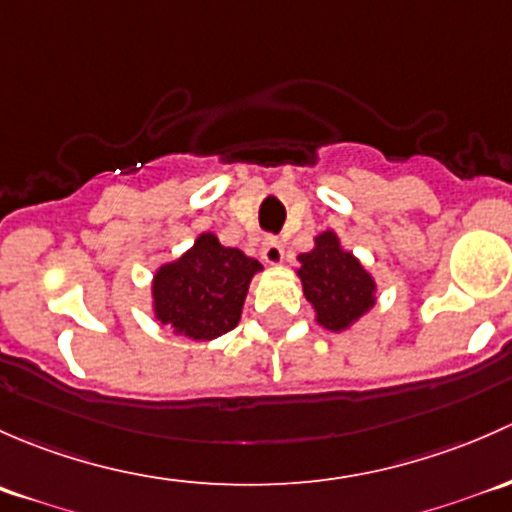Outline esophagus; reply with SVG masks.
I'll use <instances>...</instances> for the list:
<instances>
[{"label":"esophagus","instance_id":"obj_1","mask_svg":"<svg viewBox=\"0 0 512 512\" xmlns=\"http://www.w3.org/2000/svg\"><path fill=\"white\" fill-rule=\"evenodd\" d=\"M283 256H286V251H283V244L276 239V236H266L263 239V246H261V258L266 263H271V266H276V263L283 261Z\"/></svg>","mask_w":512,"mask_h":512}]
</instances>
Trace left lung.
Masks as SVG:
<instances>
[{
	"mask_svg": "<svg viewBox=\"0 0 512 512\" xmlns=\"http://www.w3.org/2000/svg\"><path fill=\"white\" fill-rule=\"evenodd\" d=\"M300 281L313 303L318 323L328 330H345L374 305V281L350 251L340 249L333 231L315 239V249L300 254Z\"/></svg>",
	"mask_w": 512,
	"mask_h": 512,
	"instance_id": "8db88e82",
	"label": "left lung"
}]
</instances>
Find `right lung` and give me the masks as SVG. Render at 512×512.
I'll return each instance as SVG.
<instances>
[{"label": "right lung", "mask_w": 512, "mask_h": 512, "mask_svg": "<svg viewBox=\"0 0 512 512\" xmlns=\"http://www.w3.org/2000/svg\"><path fill=\"white\" fill-rule=\"evenodd\" d=\"M256 271H261L256 258L226 249L214 234H202L179 261L157 271L152 283L157 320L192 340L229 333L239 323Z\"/></svg>", "instance_id": "obj_1"}]
</instances>
